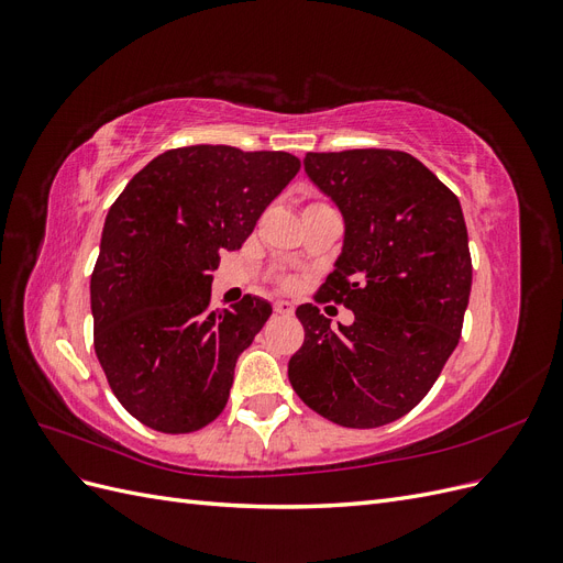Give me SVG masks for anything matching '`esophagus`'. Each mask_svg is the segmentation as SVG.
Here are the masks:
<instances>
[{
	"mask_svg": "<svg viewBox=\"0 0 563 563\" xmlns=\"http://www.w3.org/2000/svg\"><path fill=\"white\" fill-rule=\"evenodd\" d=\"M294 302H288V300H275V312L277 314H294Z\"/></svg>",
	"mask_w": 563,
	"mask_h": 563,
	"instance_id": "34e87169",
	"label": "esophagus"
}]
</instances>
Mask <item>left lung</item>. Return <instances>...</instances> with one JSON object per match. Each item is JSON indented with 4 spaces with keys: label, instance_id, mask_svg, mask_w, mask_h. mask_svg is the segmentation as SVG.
I'll use <instances>...</instances> for the list:
<instances>
[{
    "label": "left lung",
    "instance_id": "8db88e82",
    "mask_svg": "<svg viewBox=\"0 0 563 563\" xmlns=\"http://www.w3.org/2000/svg\"><path fill=\"white\" fill-rule=\"evenodd\" d=\"M305 172L345 218L343 255L314 302L343 305L354 323L331 329L317 305H300L305 343L288 380L321 418L383 428L424 399L463 333L472 288L463 209L401 150L308 152Z\"/></svg>",
    "mask_w": 563,
    "mask_h": 563
}]
</instances>
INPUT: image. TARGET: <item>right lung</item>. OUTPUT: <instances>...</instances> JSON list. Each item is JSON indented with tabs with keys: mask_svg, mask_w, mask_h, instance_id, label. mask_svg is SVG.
Here are the masks:
<instances>
[{
	"mask_svg": "<svg viewBox=\"0 0 563 563\" xmlns=\"http://www.w3.org/2000/svg\"><path fill=\"white\" fill-rule=\"evenodd\" d=\"M298 168L288 152L176 147L114 199L91 275L93 347L119 404L147 428L190 434L223 413L236 356L272 308L244 296L213 310L211 272Z\"/></svg>",
	"mask_w": 563,
	"mask_h": 563,
	"instance_id": "right-lung-1",
	"label": "right lung"
}]
</instances>
